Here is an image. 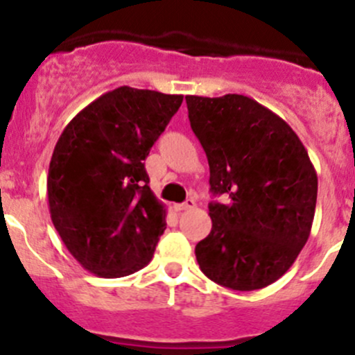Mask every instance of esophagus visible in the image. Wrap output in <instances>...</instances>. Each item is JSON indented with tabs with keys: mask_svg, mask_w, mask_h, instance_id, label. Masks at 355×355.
<instances>
[{
	"mask_svg": "<svg viewBox=\"0 0 355 355\" xmlns=\"http://www.w3.org/2000/svg\"><path fill=\"white\" fill-rule=\"evenodd\" d=\"M194 206H196L194 199H187L185 202L177 204V206H175V209H177V211H187V209H192Z\"/></svg>",
	"mask_w": 355,
	"mask_h": 355,
	"instance_id": "34e87169",
	"label": "esophagus"
}]
</instances>
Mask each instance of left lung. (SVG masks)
Here are the masks:
<instances>
[{
  "label": "left lung",
  "instance_id": "1",
  "mask_svg": "<svg viewBox=\"0 0 355 355\" xmlns=\"http://www.w3.org/2000/svg\"><path fill=\"white\" fill-rule=\"evenodd\" d=\"M209 163V235L196 245L200 271L232 290L284 277L309 239L318 175L284 118L242 94L185 96Z\"/></svg>",
  "mask_w": 355,
  "mask_h": 355
}]
</instances>
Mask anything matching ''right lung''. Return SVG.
Listing matches in <instances>:
<instances>
[{"mask_svg": "<svg viewBox=\"0 0 355 355\" xmlns=\"http://www.w3.org/2000/svg\"><path fill=\"white\" fill-rule=\"evenodd\" d=\"M184 96L128 85L78 111L60 135L48 173L51 221L91 273L120 278L148 266L166 228L144 161Z\"/></svg>", "mask_w": 355, "mask_h": 355, "instance_id": "add662e5", "label": "right lung"}]
</instances>
